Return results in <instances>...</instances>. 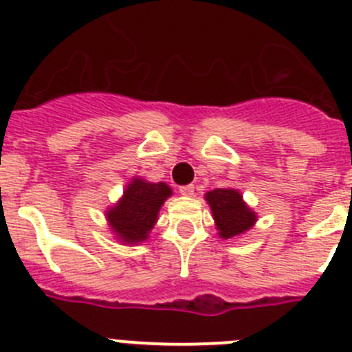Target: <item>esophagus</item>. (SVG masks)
<instances>
[{
    "label": "esophagus",
    "mask_w": 352,
    "mask_h": 352,
    "mask_svg": "<svg viewBox=\"0 0 352 352\" xmlns=\"http://www.w3.org/2000/svg\"><path fill=\"white\" fill-rule=\"evenodd\" d=\"M179 192L182 196H192V195H195V186H182V187H179Z\"/></svg>",
    "instance_id": "obj_1"
}]
</instances>
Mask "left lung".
I'll list each match as a JSON object with an SVG mask.
<instances>
[{"mask_svg": "<svg viewBox=\"0 0 352 352\" xmlns=\"http://www.w3.org/2000/svg\"><path fill=\"white\" fill-rule=\"evenodd\" d=\"M212 210L217 234L222 239H231L250 231L257 222V213L246 205L238 189H213L205 195Z\"/></svg>", "mask_w": 352, "mask_h": 352, "instance_id": "left-lung-1", "label": "left lung"}]
</instances>
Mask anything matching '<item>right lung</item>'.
I'll return each mask as SVG.
<instances>
[{"label": "right lung", "instance_id": "1", "mask_svg": "<svg viewBox=\"0 0 352 352\" xmlns=\"http://www.w3.org/2000/svg\"><path fill=\"white\" fill-rule=\"evenodd\" d=\"M165 182H149L133 177L124 187L123 196L106 210V221L121 245H137L149 238L163 203L172 196Z\"/></svg>", "mask_w": 352, "mask_h": 352}]
</instances>
